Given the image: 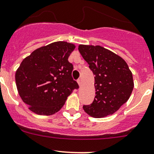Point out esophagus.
<instances>
[{"label": "esophagus", "instance_id": "34e87169", "mask_svg": "<svg viewBox=\"0 0 154 154\" xmlns=\"http://www.w3.org/2000/svg\"><path fill=\"white\" fill-rule=\"evenodd\" d=\"M77 82H78V84H79V87H81V86H82V81H81V79H78Z\"/></svg>", "mask_w": 154, "mask_h": 154}]
</instances>
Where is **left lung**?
Returning a JSON list of instances; mask_svg holds the SVG:
<instances>
[{"label": "left lung", "instance_id": "1", "mask_svg": "<svg viewBox=\"0 0 154 154\" xmlns=\"http://www.w3.org/2000/svg\"><path fill=\"white\" fill-rule=\"evenodd\" d=\"M79 51L95 75V96L84 112L103 117L117 112L130 97L134 89L132 72L123 59L100 45H80Z\"/></svg>", "mask_w": 154, "mask_h": 154}]
</instances>
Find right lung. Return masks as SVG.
<instances>
[{"label": "right lung", "mask_w": 154, "mask_h": 154, "mask_svg": "<svg viewBox=\"0 0 154 154\" xmlns=\"http://www.w3.org/2000/svg\"><path fill=\"white\" fill-rule=\"evenodd\" d=\"M73 44L56 42L37 49L23 60L16 71L19 95L29 109L40 115H51L63 106L79 84L72 77L73 65L68 57Z\"/></svg>", "instance_id": "add662e5"}]
</instances>
